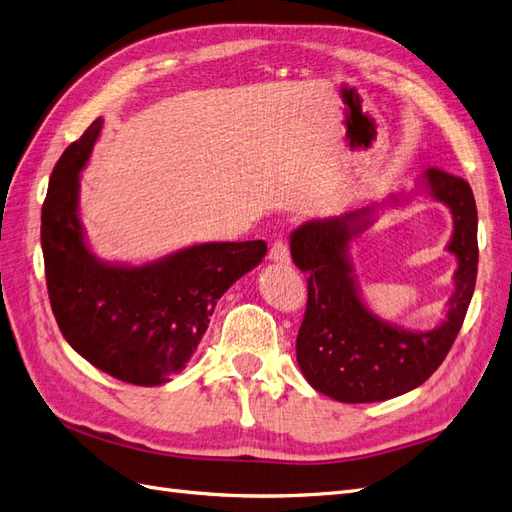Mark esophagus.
Listing matches in <instances>:
<instances>
[{"label":"esophagus","mask_w":512,"mask_h":512,"mask_svg":"<svg viewBox=\"0 0 512 512\" xmlns=\"http://www.w3.org/2000/svg\"><path fill=\"white\" fill-rule=\"evenodd\" d=\"M269 260L277 262V265H288V262H290V250H288V243L284 239H277L271 245Z\"/></svg>","instance_id":"1"}]
</instances>
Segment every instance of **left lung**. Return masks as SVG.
<instances>
[{
    "label": "left lung",
    "mask_w": 512,
    "mask_h": 512,
    "mask_svg": "<svg viewBox=\"0 0 512 512\" xmlns=\"http://www.w3.org/2000/svg\"><path fill=\"white\" fill-rule=\"evenodd\" d=\"M418 192L446 205L453 237L446 250L457 258L446 318L431 331H412L384 320L365 305L350 258V245L376 222L382 203L350 209L337 218L309 220L290 235L294 265L307 275V307L297 337V361L314 389L342 404H371L421 386L451 350L472 301L478 271V215L468 181L429 168Z\"/></svg>",
    "instance_id": "8db88e82"
}]
</instances>
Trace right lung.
Here are the masks:
<instances>
[{
    "label": "right lung",
    "instance_id": "right-lung-1",
    "mask_svg": "<svg viewBox=\"0 0 512 512\" xmlns=\"http://www.w3.org/2000/svg\"><path fill=\"white\" fill-rule=\"evenodd\" d=\"M100 130L96 119L53 168L42 205L46 288L61 335L85 361L117 380L158 386L188 365L215 303L260 265L267 243H198L145 265L98 258L79 218V190Z\"/></svg>",
    "mask_w": 512,
    "mask_h": 512
}]
</instances>
